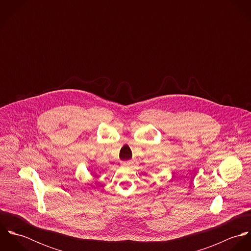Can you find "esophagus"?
<instances>
[{"label": "esophagus", "mask_w": 251, "mask_h": 251, "mask_svg": "<svg viewBox=\"0 0 251 251\" xmlns=\"http://www.w3.org/2000/svg\"><path fill=\"white\" fill-rule=\"evenodd\" d=\"M123 163H124V164H130V163H131V160H127V161H124V162H123Z\"/></svg>", "instance_id": "34e87169"}]
</instances>
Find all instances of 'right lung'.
<instances>
[{
  "mask_svg": "<svg viewBox=\"0 0 251 251\" xmlns=\"http://www.w3.org/2000/svg\"><path fill=\"white\" fill-rule=\"evenodd\" d=\"M92 175H93V176H95V174H92Z\"/></svg>",
  "mask_w": 251,
  "mask_h": 251,
  "instance_id": "1",
  "label": "right lung"
}]
</instances>
